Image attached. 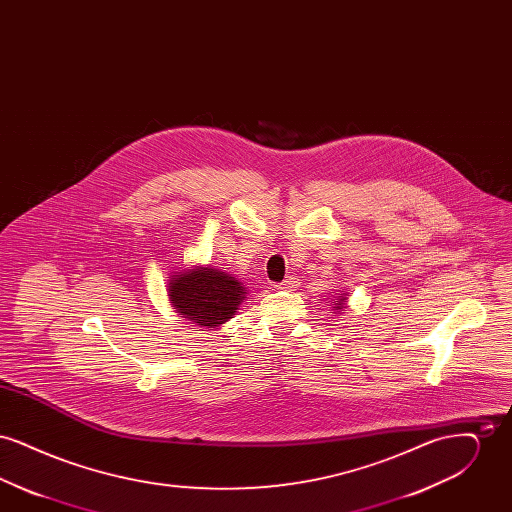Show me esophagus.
<instances>
[{"label": "esophagus", "instance_id": "1", "mask_svg": "<svg viewBox=\"0 0 512 512\" xmlns=\"http://www.w3.org/2000/svg\"><path fill=\"white\" fill-rule=\"evenodd\" d=\"M295 286H297V280H295V278H288V280H284L282 284H278L276 288H278V290H292Z\"/></svg>", "mask_w": 512, "mask_h": 512}]
</instances>
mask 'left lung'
Segmentation results:
<instances>
[{"mask_svg":"<svg viewBox=\"0 0 512 512\" xmlns=\"http://www.w3.org/2000/svg\"><path fill=\"white\" fill-rule=\"evenodd\" d=\"M332 303H334L332 311H336V313H340V311H343V309L347 307V292L340 293V295H338V299H334Z\"/></svg>","mask_w":512,"mask_h":512,"instance_id":"1","label":"left lung"}]
</instances>
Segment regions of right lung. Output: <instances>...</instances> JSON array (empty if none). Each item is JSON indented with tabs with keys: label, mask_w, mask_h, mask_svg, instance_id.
<instances>
[{
	"label": "right lung",
	"mask_w": 512,
	"mask_h": 512,
	"mask_svg": "<svg viewBox=\"0 0 512 512\" xmlns=\"http://www.w3.org/2000/svg\"><path fill=\"white\" fill-rule=\"evenodd\" d=\"M167 293L174 311L199 328H219L238 313L247 288L224 272L209 265H192L171 272Z\"/></svg>",
	"instance_id": "add662e5"
}]
</instances>
